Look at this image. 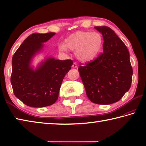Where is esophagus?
I'll list each match as a JSON object with an SVG mask.
<instances>
[{
  "instance_id": "1",
  "label": "esophagus",
  "mask_w": 146,
  "mask_h": 146,
  "mask_svg": "<svg viewBox=\"0 0 146 146\" xmlns=\"http://www.w3.org/2000/svg\"><path fill=\"white\" fill-rule=\"evenodd\" d=\"M72 67L74 68H76L77 67H78V64H77L76 62H74V64H73V65H72Z\"/></svg>"
}]
</instances>
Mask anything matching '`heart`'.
<instances>
[{
	"instance_id": "1",
	"label": "heart",
	"mask_w": 146,
	"mask_h": 146,
	"mask_svg": "<svg viewBox=\"0 0 146 146\" xmlns=\"http://www.w3.org/2000/svg\"><path fill=\"white\" fill-rule=\"evenodd\" d=\"M103 44L102 35L97 32L77 31L65 39V44L59 45V49L65 52L68 48L76 51V56L81 62L92 61L100 52Z\"/></svg>"
}]
</instances>
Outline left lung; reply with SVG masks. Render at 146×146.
Segmentation results:
<instances>
[{"instance_id":"8db88e82","label":"left lung","mask_w":146,"mask_h":146,"mask_svg":"<svg viewBox=\"0 0 146 146\" xmlns=\"http://www.w3.org/2000/svg\"><path fill=\"white\" fill-rule=\"evenodd\" d=\"M94 28L103 36V52L78 70L90 100L109 105L119 101L130 88L133 70L128 49L114 30L107 27Z\"/></svg>"}]
</instances>
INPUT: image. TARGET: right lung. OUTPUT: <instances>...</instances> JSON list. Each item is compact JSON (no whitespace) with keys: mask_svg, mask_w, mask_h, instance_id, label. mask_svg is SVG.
Returning a JSON list of instances; mask_svg holds the SVG:
<instances>
[{"mask_svg":"<svg viewBox=\"0 0 146 146\" xmlns=\"http://www.w3.org/2000/svg\"><path fill=\"white\" fill-rule=\"evenodd\" d=\"M55 34L30 35L13 56L11 82L14 94L29 107H43L55 102L63 79L73 64L71 60L48 56L36 67L33 65L34 58L43 52L44 43Z\"/></svg>","mask_w":146,"mask_h":146,"instance_id":"obj_1","label":"right lung"}]
</instances>
